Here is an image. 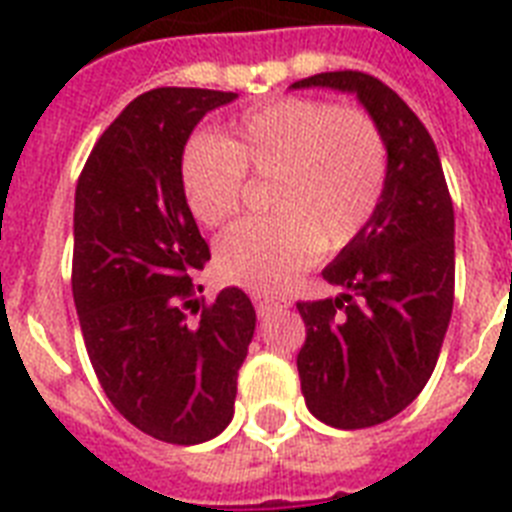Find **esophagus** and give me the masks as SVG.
Here are the masks:
<instances>
[{
  "mask_svg": "<svg viewBox=\"0 0 512 512\" xmlns=\"http://www.w3.org/2000/svg\"><path fill=\"white\" fill-rule=\"evenodd\" d=\"M253 306H256V314H259V316H269L274 308H285L287 301H285V298H280V295L256 293V295H253Z\"/></svg>",
  "mask_w": 512,
  "mask_h": 512,
  "instance_id": "obj_1",
  "label": "esophagus"
}]
</instances>
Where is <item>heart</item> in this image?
<instances>
[{"label": "heart", "mask_w": 512, "mask_h": 512, "mask_svg": "<svg viewBox=\"0 0 512 512\" xmlns=\"http://www.w3.org/2000/svg\"><path fill=\"white\" fill-rule=\"evenodd\" d=\"M266 180V219H248L217 243V269L248 290H280L316 259L340 251L377 211L387 149L369 114L316 99H277L230 122L222 141L198 135L180 159V188L204 227L243 204V177Z\"/></svg>", "instance_id": "obj_1"}]
</instances>
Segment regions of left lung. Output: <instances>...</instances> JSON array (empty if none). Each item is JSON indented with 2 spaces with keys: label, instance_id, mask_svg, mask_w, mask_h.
Instances as JSON below:
<instances>
[{
  "label": "left lung",
  "instance_id": "1",
  "mask_svg": "<svg viewBox=\"0 0 512 512\" xmlns=\"http://www.w3.org/2000/svg\"><path fill=\"white\" fill-rule=\"evenodd\" d=\"M314 86L356 94L387 149L377 211L322 272L342 293L298 303L308 411L366 429L408 408L437 366L455 298L453 198L432 135L390 86L358 70L293 83Z\"/></svg>",
  "mask_w": 512,
  "mask_h": 512
}]
</instances>
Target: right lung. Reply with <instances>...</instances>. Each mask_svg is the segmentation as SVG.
I'll use <instances>...</instances> for the list:
<instances>
[{
	"mask_svg": "<svg viewBox=\"0 0 512 512\" xmlns=\"http://www.w3.org/2000/svg\"><path fill=\"white\" fill-rule=\"evenodd\" d=\"M238 94L154 88L104 130L75 188L73 298L109 403L170 445L225 432L256 311L243 290L193 301L211 259L180 188V159L201 117ZM197 308L193 309L192 306Z\"/></svg>",
	"mask_w": 512,
	"mask_h": 512,
	"instance_id": "1",
	"label": "right lung"
}]
</instances>
